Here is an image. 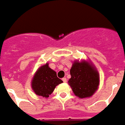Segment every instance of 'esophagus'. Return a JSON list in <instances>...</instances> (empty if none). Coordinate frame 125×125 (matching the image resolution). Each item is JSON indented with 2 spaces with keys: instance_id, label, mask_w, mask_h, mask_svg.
I'll list each match as a JSON object with an SVG mask.
<instances>
[{
  "instance_id": "esophagus-1",
  "label": "esophagus",
  "mask_w": 125,
  "mask_h": 125,
  "mask_svg": "<svg viewBox=\"0 0 125 125\" xmlns=\"http://www.w3.org/2000/svg\"><path fill=\"white\" fill-rule=\"evenodd\" d=\"M62 80L64 83H67V78H62Z\"/></svg>"
}]
</instances>
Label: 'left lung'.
I'll use <instances>...</instances> for the list:
<instances>
[{
    "label": "left lung",
    "instance_id": "8db88e82",
    "mask_svg": "<svg viewBox=\"0 0 125 125\" xmlns=\"http://www.w3.org/2000/svg\"><path fill=\"white\" fill-rule=\"evenodd\" d=\"M68 83L76 96L80 98L92 96L98 89L99 75L87 62H75L70 69Z\"/></svg>",
    "mask_w": 125,
    "mask_h": 125
}]
</instances>
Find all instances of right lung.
<instances>
[{"label":"right lung","instance_id":"right-lung-1","mask_svg":"<svg viewBox=\"0 0 125 125\" xmlns=\"http://www.w3.org/2000/svg\"><path fill=\"white\" fill-rule=\"evenodd\" d=\"M62 81L57 77L56 73L49 68L48 64L39 68L33 76L31 87L38 96L48 98L58 84Z\"/></svg>","mask_w":125,"mask_h":125}]
</instances>
